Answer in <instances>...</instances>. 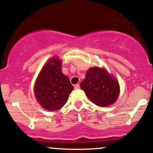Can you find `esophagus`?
<instances>
[{"label": "esophagus", "instance_id": "1", "mask_svg": "<svg viewBox=\"0 0 153 153\" xmlns=\"http://www.w3.org/2000/svg\"><path fill=\"white\" fill-rule=\"evenodd\" d=\"M74 87H75V89H80V84H75V85L74 86Z\"/></svg>", "mask_w": 153, "mask_h": 153}]
</instances>
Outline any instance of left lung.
I'll list each match as a JSON object with an SVG mask.
<instances>
[{"instance_id":"obj_1","label":"left lung","mask_w":153,"mask_h":153,"mask_svg":"<svg viewBox=\"0 0 153 153\" xmlns=\"http://www.w3.org/2000/svg\"><path fill=\"white\" fill-rule=\"evenodd\" d=\"M92 102L99 106H107L115 103L119 95V85L115 78L105 69L90 68L86 78L80 84Z\"/></svg>"}]
</instances>
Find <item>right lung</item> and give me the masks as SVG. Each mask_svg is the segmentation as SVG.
<instances>
[{"instance_id": "1", "label": "right lung", "mask_w": 153, "mask_h": 153, "mask_svg": "<svg viewBox=\"0 0 153 153\" xmlns=\"http://www.w3.org/2000/svg\"><path fill=\"white\" fill-rule=\"evenodd\" d=\"M72 89L69 78L61 72V63L58 58L48 61L35 85V96L39 104L51 111L61 109L67 103Z\"/></svg>"}]
</instances>
